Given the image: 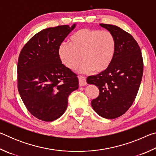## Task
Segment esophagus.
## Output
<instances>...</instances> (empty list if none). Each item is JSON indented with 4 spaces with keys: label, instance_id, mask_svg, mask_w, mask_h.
I'll return each instance as SVG.
<instances>
[{
    "label": "esophagus",
    "instance_id": "1",
    "mask_svg": "<svg viewBox=\"0 0 156 156\" xmlns=\"http://www.w3.org/2000/svg\"><path fill=\"white\" fill-rule=\"evenodd\" d=\"M78 81H79V85L80 86H85L87 84L86 78L83 77V76H80V77L78 78Z\"/></svg>",
    "mask_w": 156,
    "mask_h": 156
}]
</instances>
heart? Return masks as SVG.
Returning <instances> with one entry per match:
<instances>
[{"instance_id":"heart-1","label":"heart","mask_w":156,"mask_h":156,"mask_svg":"<svg viewBox=\"0 0 156 156\" xmlns=\"http://www.w3.org/2000/svg\"><path fill=\"white\" fill-rule=\"evenodd\" d=\"M115 51V40L109 31L84 28L71 36L69 44L59 47L58 55L61 62L71 70L82 64L83 72L100 73L109 67Z\"/></svg>"}]
</instances>
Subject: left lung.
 I'll use <instances>...</instances> for the list:
<instances>
[{
  "instance_id": "1",
  "label": "left lung",
  "mask_w": 156,
  "mask_h": 156,
  "mask_svg": "<svg viewBox=\"0 0 156 156\" xmlns=\"http://www.w3.org/2000/svg\"><path fill=\"white\" fill-rule=\"evenodd\" d=\"M114 36L115 51L106 70L89 76L88 84L100 90L98 97L91 101L98 114L107 119L123 115L133 104L143 74V59L138 43L130 34L113 25L100 24Z\"/></svg>"
}]
</instances>
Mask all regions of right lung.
Wrapping results in <instances>:
<instances>
[{"label":"right lung","mask_w":156,"mask_h":156,"mask_svg":"<svg viewBox=\"0 0 156 156\" xmlns=\"http://www.w3.org/2000/svg\"><path fill=\"white\" fill-rule=\"evenodd\" d=\"M75 24L41 31L20 53L17 65L18 90L26 108L39 120L51 122L67 107L68 97L78 88L77 75L62 64L59 47Z\"/></svg>","instance_id":"obj_1"}]
</instances>
